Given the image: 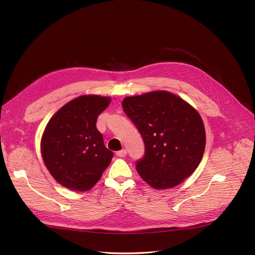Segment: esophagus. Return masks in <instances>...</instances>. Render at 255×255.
Listing matches in <instances>:
<instances>
[{"instance_id": "esophagus-1", "label": "esophagus", "mask_w": 255, "mask_h": 255, "mask_svg": "<svg viewBox=\"0 0 255 255\" xmlns=\"http://www.w3.org/2000/svg\"><path fill=\"white\" fill-rule=\"evenodd\" d=\"M127 154V150L126 149H122L120 150V151H117V155L119 157H125Z\"/></svg>"}]
</instances>
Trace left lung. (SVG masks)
I'll list each match as a JSON object with an SVG mask.
<instances>
[{
    "mask_svg": "<svg viewBox=\"0 0 255 255\" xmlns=\"http://www.w3.org/2000/svg\"><path fill=\"white\" fill-rule=\"evenodd\" d=\"M145 145L135 168L155 189L181 184L199 166L206 145L205 127L197 111L167 91L125 98L122 103Z\"/></svg>",
    "mask_w": 255,
    "mask_h": 255,
    "instance_id": "1",
    "label": "left lung"
}]
</instances>
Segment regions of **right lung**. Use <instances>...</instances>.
Wrapping results in <instances>:
<instances>
[{"instance_id":"1","label":"right lung","mask_w":255,"mask_h":255,"mask_svg":"<svg viewBox=\"0 0 255 255\" xmlns=\"http://www.w3.org/2000/svg\"><path fill=\"white\" fill-rule=\"evenodd\" d=\"M109 104L105 97H79L56 112L45 128L44 163L55 181L68 189H91L111 162L113 152L97 129L98 117Z\"/></svg>"}]
</instances>
